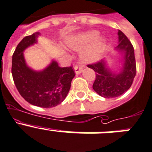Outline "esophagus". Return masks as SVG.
Masks as SVG:
<instances>
[{
  "label": "esophagus",
  "instance_id": "34e87169",
  "mask_svg": "<svg viewBox=\"0 0 152 152\" xmlns=\"http://www.w3.org/2000/svg\"><path fill=\"white\" fill-rule=\"evenodd\" d=\"M74 69L76 74H79V73H81L82 70H83V66L81 64H76L74 66Z\"/></svg>",
  "mask_w": 152,
  "mask_h": 152
}]
</instances>
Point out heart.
I'll return each instance as SVG.
<instances>
[{"instance_id":"1","label":"heart","mask_w":152,"mask_h":152,"mask_svg":"<svg viewBox=\"0 0 152 152\" xmlns=\"http://www.w3.org/2000/svg\"><path fill=\"white\" fill-rule=\"evenodd\" d=\"M99 37V32L97 31H90L73 37L68 40V45L75 50H79L85 46L92 43ZM104 39H99L85 49L82 53V58L87 62L96 61L100 58L104 49Z\"/></svg>"}]
</instances>
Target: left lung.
I'll use <instances>...</instances> for the list:
<instances>
[{
	"instance_id": "obj_1",
	"label": "left lung",
	"mask_w": 152,
	"mask_h": 152,
	"mask_svg": "<svg viewBox=\"0 0 152 152\" xmlns=\"http://www.w3.org/2000/svg\"><path fill=\"white\" fill-rule=\"evenodd\" d=\"M118 35L119 43L116 49L124 53V65L118 74L112 73L103 61L87 65L96 73L93 89L105 98L117 97L127 91L133 84L137 73L134 46L122 31L118 30Z\"/></svg>"
}]
</instances>
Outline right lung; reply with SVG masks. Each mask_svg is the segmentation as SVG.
Returning <instances> with one entry per match:
<instances>
[{"mask_svg":"<svg viewBox=\"0 0 152 152\" xmlns=\"http://www.w3.org/2000/svg\"><path fill=\"white\" fill-rule=\"evenodd\" d=\"M39 34L35 32L24 37L18 44L12 55V79L17 90L27 102L42 108H52L66 98L75 72L72 66L60 67L56 61H52L40 72L27 66L24 50L36 43Z\"/></svg>","mask_w":152,"mask_h":152,"instance_id":"right-lung-1","label":"right lung"}]
</instances>
